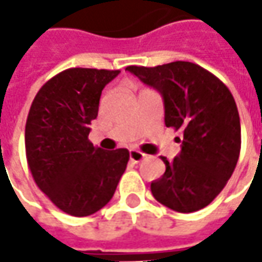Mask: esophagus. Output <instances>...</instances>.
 <instances>
[{
	"label": "esophagus",
	"instance_id": "34e87169",
	"mask_svg": "<svg viewBox=\"0 0 262 262\" xmlns=\"http://www.w3.org/2000/svg\"><path fill=\"white\" fill-rule=\"evenodd\" d=\"M146 157L147 155L141 153V151H138V150H131V151H129V160H131V162H134V163H140V162H143Z\"/></svg>",
	"mask_w": 262,
	"mask_h": 262
}]
</instances>
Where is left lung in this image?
Instances as JSON below:
<instances>
[{"label": "left lung", "mask_w": 262, "mask_h": 262, "mask_svg": "<svg viewBox=\"0 0 262 262\" xmlns=\"http://www.w3.org/2000/svg\"><path fill=\"white\" fill-rule=\"evenodd\" d=\"M165 102V124L182 133V150L151 182L157 201L178 213L207 207L227 184L241 153V119L223 81L194 62L126 67Z\"/></svg>", "instance_id": "8db88e82"}]
</instances>
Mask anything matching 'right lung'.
<instances>
[{"label":"right lung","mask_w":262,"mask_h":262,"mask_svg":"<svg viewBox=\"0 0 262 262\" xmlns=\"http://www.w3.org/2000/svg\"><path fill=\"white\" fill-rule=\"evenodd\" d=\"M119 70L68 68L35 96L26 121L27 166L61 211L90 216L115 194L129 160L126 148L105 151L89 140L103 87Z\"/></svg>","instance_id":"1"}]
</instances>
